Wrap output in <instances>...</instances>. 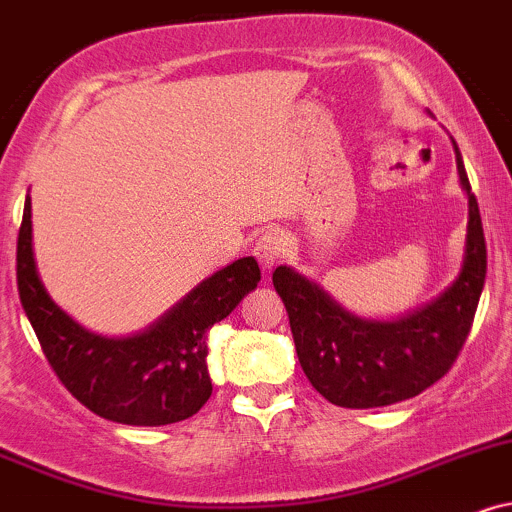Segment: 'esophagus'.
<instances>
[{
    "instance_id": "obj_1",
    "label": "esophagus",
    "mask_w": 512,
    "mask_h": 512,
    "mask_svg": "<svg viewBox=\"0 0 512 512\" xmlns=\"http://www.w3.org/2000/svg\"><path fill=\"white\" fill-rule=\"evenodd\" d=\"M288 252V236L279 229H267L257 238L255 257L260 260L264 269H272L283 260Z\"/></svg>"
}]
</instances>
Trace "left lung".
<instances>
[{
    "instance_id": "obj_1",
    "label": "left lung",
    "mask_w": 512,
    "mask_h": 512,
    "mask_svg": "<svg viewBox=\"0 0 512 512\" xmlns=\"http://www.w3.org/2000/svg\"><path fill=\"white\" fill-rule=\"evenodd\" d=\"M455 164L470 202L465 260L453 286L434 303L396 322H369L348 315L291 267L274 272L300 367L329 403L365 410L415 398L436 384L463 350L486 279V243L458 145Z\"/></svg>"
}]
</instances>
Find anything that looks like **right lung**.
Returning a JSON list of instances; mask_svg holds the SVG:
<instances>
[{
    "label": "right lung",
    "instance_id": "obj_1",
    "mask_svg": "<svg viewBox=\"0 0 512 512\" xmlns=\"http://www.w3.org/2000/svg\"><path fill=\"white\" fill-rule=\"evenodd\" d=\"M21 305L61 384L95 415L131 427H162L193 417L212 396L205 334L260 283L255 257L236 260L193 288L135 336L90 334L54 305L33 257L30 197L18 229Z\"/></svg>",
    "mask_w": 512,
    "mask_h": 512
}]
</instances>
